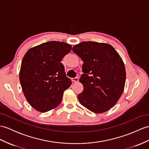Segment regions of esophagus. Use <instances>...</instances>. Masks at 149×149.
<instances>
[{
    "mask_svg": "<svg viewBox=\"0 0 149 149\" xmlns=\"http://www.w3.org/2000/svg\"><path fill=\"white\" fill-rule=\"evenodd\" d=\"M71 80H72V81H73V82L76 83V82H78V80H79V78H78V77L72 78L71 79Z\"/></svg>",
    "mask_w": 149,
    "mask_h": 149,
    "instance_id": "esophagus-1",
    "label": "esophagus"
}]
</instances>
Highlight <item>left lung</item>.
Here are the masks:
<instances>
[{"label": "left lung", "instance_id": "left-lung-1", "mask_svg": "<svg viewBox=\"0 0 149 149\" xmlns=\"http://www.w3.org/2000/svg\"><path fill=\"white\" fill-rule=\"evenodd\" d=\"M72 50L83 62L79 102L95 113L109 111L124 90L126 71L121 57L111 45L95 42H81Z\"/></svg>", "mask_w": 149, "mask_h": 149}]
</instances>
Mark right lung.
<instances>
[{"label":"right lung","instance_id":"1","mask_svg":"<svg viewBox=\"0 0 149 149\" xmlns=\"http://www.w3.org/2000/svg\"><path fill=\"white\" fill-rule=\"evenodd\" d=\"M72 47L65 42L51 41L28 50L19 72L24 95L35 109L45 112L59 106L71 85L64 72L63 58Z\"/></svg>","mask_w":149,"mask_h":149}]
</instances>
